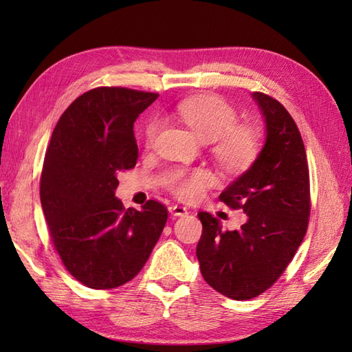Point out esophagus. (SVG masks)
I'll use <instances>...</instances> for the list:
<instances>
[{
    "mask_svg": "<svg viewBox=\"0 0 352 352\" xmlns=\"http://www.w3.org/2000/svg\"><path fill=\"white\" fill-rule=\"evenodd\" d=\"M169 213L172 216H186V214H188V208L183 207V206L174 204V206L169 207Z\"/></svg>",
    "mask_w": 352,
    "mask_h": 352,
    "instance_id": "34e87169",
    "label": "esophagus"
}]
</instances>
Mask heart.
I'll return each instance as SVG.
<instances>
[{"instance_id":"1","label":"heart","mask_w":352,"mask_h":352,"mask_svg":"<svg viewBox=\"0 0 352 352\" xmlns=\"http://www.w3.org/2000/svg\"><path fill=\"white\" fill-rule=\"evenodd\" d=\"M177 115L203 142H213L212 151L221 166L227 170H239L256 159L260 148L258 133L248 125H237V113L228 102L218 96H195L177 106ZM159 124L146 126V140L153 142ZM213 183L206 169L193 172L177 170L169 178L175 195L186 201L198 199Z\"/></svg>"}]
</instances>
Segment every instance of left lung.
<instances>
[{"mask_svg": "<svg viewBox=\"0 0 352 352\" xmlns=\"http://www.w3.org/2000/svg\"><path fill=\"white\" fill-rule=\"evenodd\" d=\"M265 121V144L256 160L219 195L242 208L241 230L222 231L219 219L199 212L197 246L208 286L236 301L263 294L300 248L309 226L310 180L301 134L289 111L265 94H251Z\"/></svg>", "mask_w": 352, "mask_h": 352, "instance_id": "8db88e82", "label": "left lung"}]
</instances>
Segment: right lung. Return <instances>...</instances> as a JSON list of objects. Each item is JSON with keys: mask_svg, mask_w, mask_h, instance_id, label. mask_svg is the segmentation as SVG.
<instances>
[{"mask_svg": "<svg viewBox=\"0 0 352 352\" xmlns=\"http://www.w3.org/2000/svg\"><path fill=\"white\" fill-rule=\"evenodd\" d=\"M157 96L92 89L65 110L45 153L41 203L51 241L71 275L91 289L134 278L166 223L157 201L125 210L115 197L118 172L138 162L133 124Z\"/></svg>", "mask_w": 352, "mask_h": 352, "instance_id": "1", "label": "right lung"}]
</instances>
